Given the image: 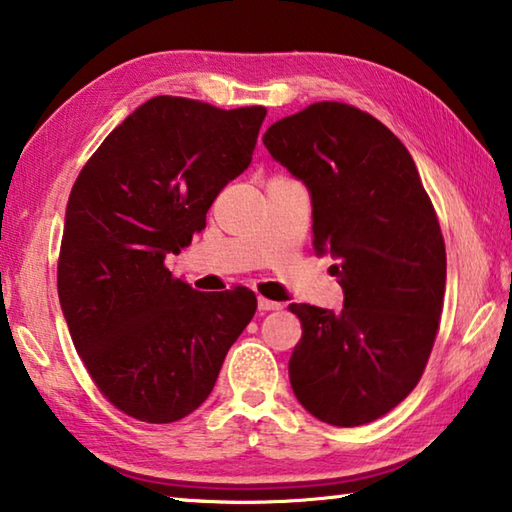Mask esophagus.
I'll return each instance as SVG.
<instances>
[{"label":"esophagus","instance_id":"34e87169","mask_svg":"<svg viewBox=\"0 0 512 512\" xmlns=\"http://www.w3.org/2000/svg\"><path fill=\"white\" fill-rule=\"evenodd\" d=\"M257 307H259V311H275V309H282V302H275V300H268L264 296H259Z\"/></svg>","mask_w":512,"mask_h":512}]
</instances>
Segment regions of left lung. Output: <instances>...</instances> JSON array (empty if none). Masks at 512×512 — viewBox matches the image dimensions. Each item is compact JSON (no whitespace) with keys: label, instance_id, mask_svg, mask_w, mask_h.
<instances>
[{"label":"left lung","instance_id":"left-lung-1","mask_svg":"<svg viewBox=\"0 0 512 512\" xmlns=\"http://www.w3.org/2000/svg\"><path fill=\"white\" fill-rule=\"evenodd\" d=\"M264 144L309 187L314 248L339 259L345 293L339 314L289 305L302 325L291 388L318 420L368 424L418 386L436 341L447 280L436 210L406 146L348 103H311Z\"/></svg>","mask_w":512,"mask_h":512}]
</instances>
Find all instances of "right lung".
<instances>
[{"mask_svg":"<svg viewBox=\"0 0 512 512\" xmlns=\"http://www.w3.org/2000/svg\"><path fill=\"white\" fill-rule=\"evenodd\" d=\"M264 117V106L153 97L101 142L69 194L60 307L101 395L135 420L196 411L255 316L250 289L196 291L164 257L205 228L214 198L248 169Z\"/></svg>","mask_w":512,"mask_h":512,"instance_id":"right-lung-1","label":"right lung"}]
</instances>
